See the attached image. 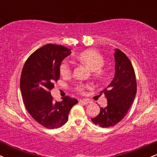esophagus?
I'll use <instances>...</instances> for the list:
<instances>
[{"label": "esophagus", "instance_id": "34e87169", "mask_svg": "<svg viewBox=\"0 0 157 157\" xmlns=\"http://www.w3.org/2000/svg\"><path fill=\"white\" fill-rule=\"evenodd\" d=\"M80 102H82L84 105H86V104L89 103L90 101L89 100H86V99H82V100H80Z\"/></svg>", "mask_w": 157, "mask_h": 157}]
</instances>
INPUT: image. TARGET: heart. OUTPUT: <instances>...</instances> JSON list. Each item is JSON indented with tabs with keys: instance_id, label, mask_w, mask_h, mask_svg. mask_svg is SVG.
Listing matches in <instances>:
<instances>
[{
	"instance_id": "1",
	"label": "heart",
	"mask_w": 157,
	"mask_h": 157,
	"mask_svg": "<svg viewBox=\"0 0 157 157\" xmlns=\"http://www.w3.org/2000/svg\"><path fill=\"white\" fill-rule=\"evenodd\" d=\"M77 60L81 63L87 66L91 71H92L93 75L98 79L103 78L105 75V70L102 68L105 64V59L103 56L95 49H89L81 52L77 56ZM60 75L63 77H67L71 73L70 65L66 62H63L60 66ZM77 89L79 91H83V86H78Z\"/></svg>"
}]
</instances>
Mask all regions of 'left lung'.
I'll return each mask as SVG.
<instances>
[{
  "label": "left lung",
  "instance_id": "left-lung-1",
  "mask_svg": "<svg viewBox=\"0 0 157 157\" xmlns=\"http://www.w3.org/2000/svg\"><path fill=\"white\" fill-rule=\"evenodd\" d=\"M115 75L100 93L105 94L107 105L100 107V113L91 119L95 125L108 128L120 122L132 105L136 94V81L130 60L118 48L114 49Z\"/></svg>",
  "mask_w": 157,
  "mask_h": 157
}]
</instances>
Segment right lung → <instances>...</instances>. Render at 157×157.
Masks as SVG:
<instances>
[{"mask_svg": "<svg viewBox=\"0 0 157 157\" xmlns=\"http://www.w3.org/2000/svg\"><path fill=\"white\" fill-rule=\"evenodd\" d=\"M71 54L65 46L47 44L36 50L23 66L20 81L23 100L32 118L46 128L62 127L77 100L68 96L53 101L50 91L60 79L63 60Z\"/></svg>", "mask_w": 157, "mask_h": 157, "instance_id": "1", "label": "right lung"}]
</instances>
